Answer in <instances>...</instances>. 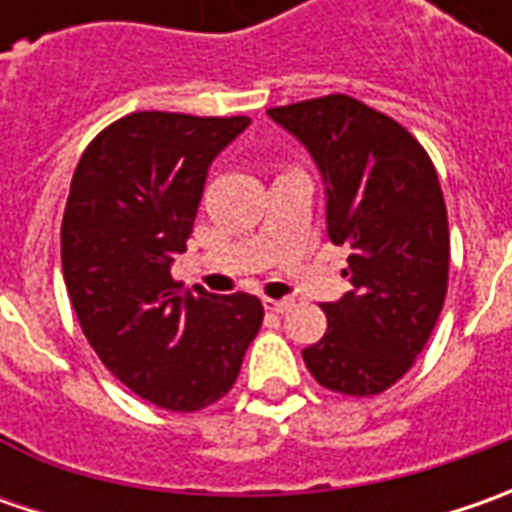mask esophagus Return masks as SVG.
Returning <instances> with one entry per match:
<instances>
[{"label": "esophagus", "mask_w": 512, "mask_h": 512, "mask_svg": "<svg viewBox=\"0 0 512 512\" xmlns=\"http://www.w3.org/2000/svg\"><path fill=\"white\" fill-rule=\"evenodd\" d=\"M293 307V299H265V310L270 313H287Z\"/></svg>", "instance_id": "34e87169"}]
</instances>
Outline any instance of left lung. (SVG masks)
<instances>
[{"mask_svg": "<svg viewBox=\"0 0 512 512\" xmlns=\"http://www.w3.org/2000/svg\"><path fill=\"white\" fill-rule=\"evenodd\" d=\"M270 119L316 159L327 236L350 245V293L322 305L325 336L302 350L313 379L342 396H376L424 350L447 296L450 227L436 168L410 130L353 96L330 93Z\"/></svg>", "mask_w": 512, "mask_h": 512, "instance_id": "left-lung-1", "label": "left lung"}]
</instances>
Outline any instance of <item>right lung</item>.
Returning a JSON list of instances; mask_svg holds the SVG:
<instances>
[{"label":"right lung","mask_w":512,"mask_h":512,"mask_svg":"<svg viewBox=\"0 0 512 512\" xmlns=\"http://www.w3.org/2000/svg\"><path fill=\"white\" fill-rule=\"evenodd\" d=\"M247 116L139 110L90 142L62 216V273L96 356L136 396L173 413L202 410L236 384L265 307L170 276L185 253L216 153Z\"/></svg>","instance_id":"1"}]
</instances>
